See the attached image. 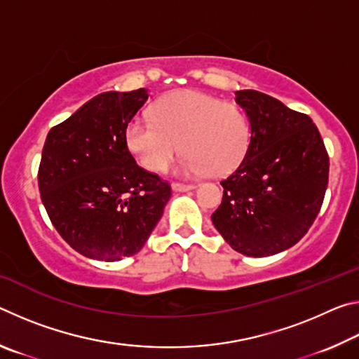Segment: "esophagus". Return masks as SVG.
<instances>
[{
	"instance_id": "obj_1",
	"label": "esophagus",
	"mask_w": 359,
	"mask_h": 359,
	"mask_svg": "<svg viewBox=\"0 0 359 359\" xmlns=\"http://www.w3.org/2000/svg\"><path fill=\"white\" fill-rule=\"evenodd\" d=\"M193 188H194L193 184L185 185V184H179V182H174V184H172L174 191H188V190H193Z\"/></svg>"
}]
</instances>
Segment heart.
I'll use <instances>...</instances> for the list:
<instances>
[{
  "instance_id": "b5f03b06",
  "label": "heart",
  "mask_w": 359,
  "mask_h": 359,
  "mask_svg": "<svg viewBox=\"0 0 359 359\" xmlns=\"http://www.w3.org/2000/svg\"><path fill=\"white\" fill-rule=\"evenodd\" d=\"M250 136V123L239 106L196 90L165 96L156 102L154 118H133L125 131L131 154L154 172L165 171L184 147L177 165L182 175L234 171L247 155Z\"/></svg>"
}]
</instances>
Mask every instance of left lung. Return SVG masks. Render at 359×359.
Here are the masks:
<instances>
[{
    "mask_svg": "<svg viewBox=\"0 0 359 359\" xmlns=\"http://www.w3.org/2000/svg\"><path fill=\"white\" fill-rule=\"evenodd\" d=\"M250 147L222 180L212 223L236 252L269 257L299 242L323 204L330 156L312 118L257 90L236 92Z\"/></svg>",
    "mask_w": 359,
    "mask_h": 359,
    "instance_id": "8db88e82",
    "label": "left lung"
}]
</instances>
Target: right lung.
Returning a JSON list of instances; mask_svg holds the SVG:
<instances>
[{
    "mask_svg": "<svg viewBox=\"0 0 359 359\" xmlns=\"http://www.w3.org/2000/svg\"><path fill=\"white\" fill-rule=\"evenodd\" d=\"M149 93L106 92L53 126L38 184L58 234L83 257L120 261L137 253L171 198V185L136 165L125 131Z\"/></svg>",
    "mask_w": 359,
    "mask_h": 359,
    "instance_id": "right-lung-1",
    "label": "right lung"
}]
</instances>
